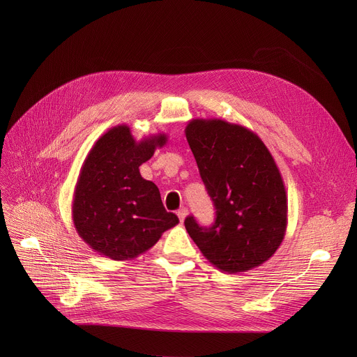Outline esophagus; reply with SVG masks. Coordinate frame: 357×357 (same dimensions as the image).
I'll return each instance as SVG.
<instances>
[{"label":"esophagus","mask_w":357,"mask_h":357,"mask_svg":"<svg viewBox=\"0 0 357 357\" xmlns=\"http://www.w3.org/2000/svg\"><path fill=\"white\" fill-rule=\"evenodd\" d=\"M176 214H178V217H179V221H181V222H183V220L186 218V215H188V210H186L185 207H182L181 210H178V213H176Z\"/></svg>","instance_id":"esophagus-1"}]
</instances>
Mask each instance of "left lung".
Listing matches in <instances>:
<instances>
[{
	"label": "left lung",
	"mask_w": 357,
	"mask_h": 357,
	"mask_svg": "<svg viewBox=\"0 0 357 357\" xmlns=\"http://www.w3.org/2000/svg\"><path fill=\"white\" fill-rule=\"evenodd\" d=\"M185 136L217 210L208 229L186 217V231L222 272H248L265 264L288 224L285 185L269 149L255 131L221 119L191 120Z\"/></svg>",
	"instance_id": "1"
}]
</instances>
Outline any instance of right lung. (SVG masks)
<instances>
[{"mask_svg":"<svg viewBox=\"0 0 357 357\" xmlns=\"http://www.w3.org/2000/svg\"><path fill=\"white\" fill-rule=\"evenodd\" d=\"M166 142L163 133L137 142L120 124L93 143L72 201L73 226L92 250L112 260L135 259L179 222L165 210L158 186L139 171Z\"/></svg>","mask_w":357,"mask_h":357,"instance_id":"right-lung-1","label":"right lung"}]
</instances>
